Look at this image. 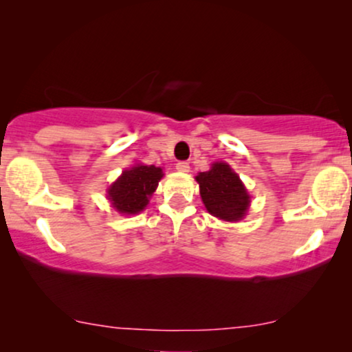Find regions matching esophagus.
I'll return each instance as SVG.
<instances>
[{"label": "esophagus", "mask_w": 352, "mask_h": 352, "mask_svg": "<svg viewBox=\"0 0 352 352\" xmlns=\"http://www.w3.org/2000/svg\"><path fill=\"white\" fill-rule=\"evenodd\" d=\"M176 170L179 173H189L190 166H189V163H187V162H179V163H176Z\"/></svg>", "instance_id": "esophagus-1"}]
</instances>
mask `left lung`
Segmentation results:
<instances>
[{
	"label": "left lung",
	"instance_id": "obj_1",
	"mask_svg": "<svg viewBox=\"0 0 352 352\" xmlns=\"http://www.w3.org/2000/svg\"><path fill=\"white\" fill-rule=\"evenodd\" d=\"M195 179L200 186L201 201L210 214L229 223L240 221L247 214L250 195L228 163H213L208 171L199 173Z\"/></svg>",
	"mask_w": 352,
	"mask_h": 352
}]
</instances>
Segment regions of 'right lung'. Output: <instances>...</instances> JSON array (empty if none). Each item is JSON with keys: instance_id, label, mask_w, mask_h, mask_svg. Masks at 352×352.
<instances>
[{"instance_id": "add662e5", "label": "right lung", "mask_w": 352, "mask_h": 352, "mask_svg": "<svg viewBox=\"0 0 352 352\" xmlns=\"http://www.w3.org/2000/svg\"><path fill=\"white\" fill-rule=\"evenodd\" d=\"M163 177L162 168L153 165H134L109 187L110 204L122 214H138L146 208L158 181Z\"/></svg>"}]
</instances>
